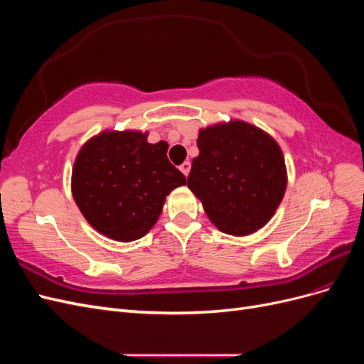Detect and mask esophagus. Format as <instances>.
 Instances as JSON below:
<instances>
[{"label": "esophagus", "mask_w": 364, "mask_h": 364, "mask_svg": "<svg viewBox=\"0 0 364 364\" xmlns=\"http://www.w3.org/2000/svg\"><path fill=\"white\" fill-rule=\"evenodd\" d=\"M179 168H181V171H182L185 176H188V174H190V170H191V164H190L188 161H185Z\"/></svg>", "instance_id": "esophagus-1"}]
</instances>
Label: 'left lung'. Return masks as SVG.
Here are the masks:
<instances>
[{"label":"left lung","mask_w":364,"mask_h":364,"mask_svg":"<svg viewBox=\"0 0 364 364\" xmlns=\"http://www.w3.org/2000/svg\"><path fill=\"white\" fill-rule=\"evenodd\" d=\"M197 147L188 188L209 220L230 235H247L266 225L287 188L278 142L255 126L230 121L202 129Z\"/></svg>","instance_id":"8db88e82"}]
</instances>
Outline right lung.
Here are the masks:
<instances>
[{
    "instance_id": "add662e5",
    "label": "right lung",
    "mask_w": 364,
    "mask_h": 364,
    "mask_svg": "<svg viewBox=\"0 0 364 364\" xmlns=\"http://www.w3.org/2000/svg\"><path fill=\"white\" fill-rule=\"evenodd\" d=\"M168 144L141 132H103L82 147L73 170V196L98 232L117 240L144 237L171 190L186 183L167 158Z\"/></svg>"
}]
</instances>
